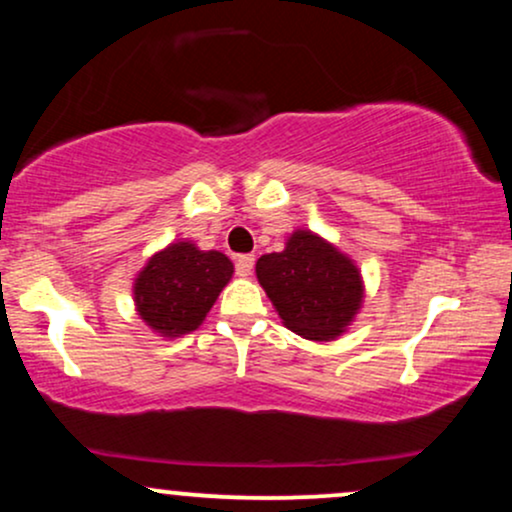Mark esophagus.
<instances>
[{
  "mask_svg": "<svg viewBox=\"0 0 512 512\" xmlns=\"http://www.w3.org/2000/svg\"><path fill=\"white\" fill-rule=\"evenodd\" d=\"M252 267H255V255H240L236 260V274L238 276H250Z\"/></svg>",
  "mask_w": 512,
  "mask_h": 512,
  "instance_id": "1",
  "label": "esophagus"
}]
</instances>
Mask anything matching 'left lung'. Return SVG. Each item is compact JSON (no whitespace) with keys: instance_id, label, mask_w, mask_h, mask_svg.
<instances>
[{"instance_id":"left-lung-1","label":"left lung","mask_w":512,"mask_h":512,"mask_svg":"<svg viewBox=\"0 0 512 512\" xmlns=\"http://www.w3.org/2000/svg\"><path fill=\"white\" fill-rule=\"evenodd\" d=\"M255 272L281 322L310 342L337 339L363 305L361 269L308 228H296L281 252L262 255Z\"/></svg>"}]
</instances>
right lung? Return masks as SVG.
<instances>
[{
	"label": "right lung",
	"instance_id": "1",
	"mask_svg": "<svg viewBox=\"0 0 512 512\" xmlns=\"http://www.w3.org/2000/svg\"><path fill=\"white\" fill-rule=\"evenodd\" d=\"M233 276V262L219 250H199L175 240L154 252L134 276L137 315L163 339L195 332Z\"/></svg>",
	"mask_w": 512,
	"mask_h": 512
}]
</instances>
